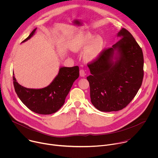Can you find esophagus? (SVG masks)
<instances>
[{
  "label": "esophagus",
  "instance_id": "1",
  "mask_svg": "<svg viewBox=\"0 0 158 158\" xmlns=\"http://www.w3.org/2000/svg\"><path fill=\"white\" fill-rule=\"evenodd\" d=\"M79 74H80L81 77H84L85 76V71L83 69H81L80 71H79Z\"/></svg>",
  "mask_w": 158,
  "mask_h": 158
}]
</instances>
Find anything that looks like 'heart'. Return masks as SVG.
I'll list each match as a JSON object with an SVG mask.
<instances>
[{"mask_svg": "<svg viewBox=\"0 0 158 158\" xmlns=\"http://www.w3.org/2000/svg\"><path fill=\"white\" fill-rule=\"evenodd\" d=\"M104 40L100 35H94L91 32H84L79 34L71 45V50L75 52L84 50L83 59L90 62L98 58L104 48Z\"/></svg>", "mask_w": 158, "mask_h": 158, "instance_id": "b5f03b06", "label": "heart"}]
</instances>
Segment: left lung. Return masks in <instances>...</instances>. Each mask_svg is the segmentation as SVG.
Here are the masks:
<instances>
[{"instance_id":"1","label":"left lung","mask_w":158,"mask_h":158,"mask_svg":"<svg viewBox=\"0 0 158 158\" xmlns=\"http://www.w3.org/2000/svg\"><path fill=\"white\" fill-rule=\"evenodd\" d=\"M120 39L88 64L87 77L93 106L102 112L123 109L133 99L141 86L144 58L141 48L131 34L122 28Z\"/></svg>"}]
</instances>
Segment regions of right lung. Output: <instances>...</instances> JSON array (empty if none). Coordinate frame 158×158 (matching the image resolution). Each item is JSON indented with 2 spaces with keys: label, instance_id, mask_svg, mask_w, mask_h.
<instances>
[{
  "label": "right lung",
  "instance_id": "add662e5",
  "mask_svg": "<svg viewBox=\"0 0 158 158\" xmlns=\"http://www.w3.org/2000/svg\"><path fill=\"white\" fill-rule=\"evenodd\" d=\"M34 29L22 43L30 39L35 33ZM79 76L78 66L60 67L57 75L49 85L41 89L27 88L20 85L13 74L15 91L26 106L40 114H51L64 104L74 82Z\"/></svg>",
  "mask_w": 158,
  "mask_h": 158
}]
</instances>
